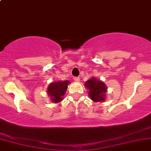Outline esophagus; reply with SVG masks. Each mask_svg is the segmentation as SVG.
I'll use <instances>...</instances> for the list:
<instances>
[{"label":"esophagus","instance_id":"obj_1","mask_svg":"<svg viewBox=\"0 0 151 151\" xmlns=\"http://www.w3.org/2000/svg\"><path fill=\"white\" fill-rule=\"evenodd\" d=\"M74 81H75V82H77V83H78V82L80 81V79L79 78V77H74Z\"/></svg>","mask_w":151,"mask_h":151}]
</instances>
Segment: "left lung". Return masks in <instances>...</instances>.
Wrapping results in <instances>:
<instances>
[{"label": "left lung", "mask_w": 151, "mask_h": 151, "mask_svg": "<svg viewBox=\"0 0 151 151\" xmlns=\"http://www.w3.org/2000/svg\"><path fill=\"white\" fill-rule=\"evenodd\" d=\"M85 86L88 89L89 96L94 102L104 101L106 99V86L101 80L95 77H91L90 80L85 82Z\"/></svg>", "instance_id": "1"}]
</instances>
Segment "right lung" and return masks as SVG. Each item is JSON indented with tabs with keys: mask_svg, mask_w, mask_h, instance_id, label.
<instances>
[{
	"mask_svg": "<svg viewBox=\"0 0 151 151\" xmlns=\"http://www.w3.org/2000/svg\"><path fill=\"white\" fill-rule=\"evenodd\" d=\"M69 83V81L65 80L51 83L49 85L47 88V93L52 102L59 103L63 99V97L65 95Z\"/></svg>",
	"mask_w": 151,
	"mask_h": 151,
	"instance_id": "1",
	"label": "right lung"
}]
</instances>
